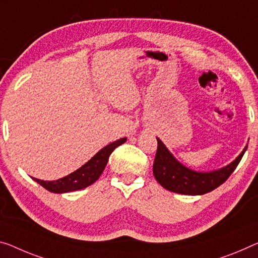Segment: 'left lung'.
I'll return each mask as SVG.
<instances>
[{
    "mask_svg": "<svg viewBox=\"0 0 258 258\" xmlns=\"http://www.w3.org/2000/svg\"><path fill=\"white\" fill-rule=\"evenodd\" d=\"M157 141L158 149L153 162V175L156 180L169 191L191 196L204 195L223 184L234 172L248 148L245 145L235 160L223 168L211 172H196L182 165L159 138Z\"/></svg>",
    "mask_w": 258,
    "mask_h": 258,
    "instance_id": "1",
    "label": "left lung"
}]
</instances>
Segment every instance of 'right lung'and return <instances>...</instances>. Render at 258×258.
<instances>
[{"instance_id":"right-lung-1","label":"right lung","mask_w":258,"mask_h":258,"mask_svg":"<svg viewBox=\"0 0 258 258\" xmlns=\"http://www.w3.org/2000/svg\"><path fill=\"white\" fill-rule=\"evenodd\" d=\"M126 141V138H120L115 142L110 143V144L106 145L102 148L100 151L97 152L91 159L79 167L77 170L70 173L62 179H58L56 181H43L33 177L35 182L42 185L43 188L48 190L50 192L55 194H63V192H70L75 191V190L84 189L89 187L92 183H94L101 173L104 172L107 162H108L109 156L117 146L123 144Z\"/></svg>"}]
</instances>
